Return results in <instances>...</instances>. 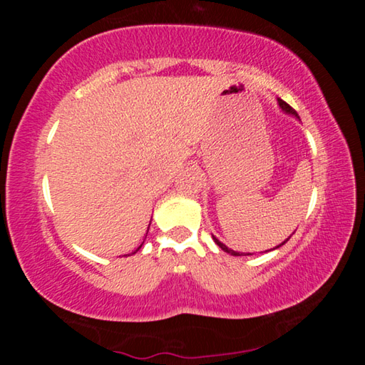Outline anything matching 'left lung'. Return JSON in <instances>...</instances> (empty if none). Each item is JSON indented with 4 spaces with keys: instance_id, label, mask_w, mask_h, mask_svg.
Listing matches in <instances>:
<instances>
[{
    "instance_id": "8db88e82",
    "label": "left lung",
    "mask_w": 365,
    "mask_h": 365,
    "mask_svg": "<svg viewBox=\"0 0 365 365\" xmlns=\"http://www.w3.org/2000/svg\"><path fill=\"white\" fill-rule=\"evenodd\" d=\"M279 104H280V108L283 109V110H285V113L287 114H293L294 117H298V114H296V110L292 108V106H289V104L288 103H285V101H283V100H279ZM214 238V242H215V245H217V246H220V248L222 250H224L225 252H228V255H232V256H243V252H242V255H240V252H237V251H233V250H230V248H227V246L224 245V243H220L219 242V240L217 238H215V237H212ZM285 242H288V238L285 240ZM285 242H283L282 245H285ZM282 245H279V246H277V248H280V246ZM275 250V248H274ZM245 256H251L250 255V252H246V255Z\"/></svg>"
}]
</instances>
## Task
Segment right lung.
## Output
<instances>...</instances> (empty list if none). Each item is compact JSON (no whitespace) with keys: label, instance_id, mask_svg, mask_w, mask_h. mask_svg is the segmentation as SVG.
I'll return each mask as SVG.
<instances>
[{"label":"right lung","instance_id":"1","mask_svg":"<svg viewBox=\"0 0 365 365\" xmlns=\"http://www.w3.org/2000/svg\"><path fill=\"white\" fill-rule=\"evenodd\" d=\"M148 228H150V227H148ZM141 245H143V243H141ZM141 245H140V246H138V250H140V248H141ZM138 250H137V251H138ZM137 251H135V252H137ZM135 252H132V255H135Z\"/></svg>","mask_w":365,"mask_h":365}]
</instances>
